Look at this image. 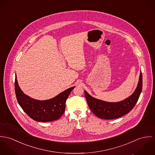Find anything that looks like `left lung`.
I'll return each mask as SVG.
<instances>
[{"instance_id":"8db88e82","label":"left lung","mask_w":155,"mask_h":155,"mask_svg":"<svg viewBox=\"0 0 155 155\" xmlns=\"http://www.w3.org/2000/svg\"><path fill=\"white\" fill-rule=\"evenodd\" d=\"M143 78L141 72L135 91L131 96L122 101L115 103L106 102L91 97L86 91H84V94L90 110L96 117L104 120H113L120 118L133 109L141 94Z\"/></svg>"}]
</instances>
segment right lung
Wrapping results in <instances>:
<instances>
[{"label":"right lung","mask_w":155,"mask_h":155,"mask_svg":"<svg viewBox=\"0 0 155 155\" xmlns=\"http://www.w3.org/2000/svg\"><path fill=\"white\" fill-rule=\"evenodd\" d=\"M74 87L69 88L51 99L37 101L24 94L18 86L17 77L15 80L18 102L31 118L38 122H50L61 118L65 110L66 101Z\"/></svg>","instance_id":"obj_1"}]
</instances>
